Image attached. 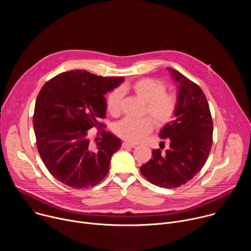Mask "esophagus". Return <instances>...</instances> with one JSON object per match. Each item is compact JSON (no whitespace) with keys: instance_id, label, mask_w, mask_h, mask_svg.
Returning a JSON list of instances; mask_svg holds the SVG:
<instances>
[{"instance_id":"1","label":"esophagus","mask_w":251,"mask_h":251,"mask_svg":"<svg viewBox=\"0 0 251 251\" xmlns=\"http://www.w3.org/2000/svg\"><path fill=\"white\" fill-rule=\"evenodd\" d=\"M122 147L123 148H135L136 145L135 144H131L129 142H123L122 143Z\"/></svg>"}]
</instances>
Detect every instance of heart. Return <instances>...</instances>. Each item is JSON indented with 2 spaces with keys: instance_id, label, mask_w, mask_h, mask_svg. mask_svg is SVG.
Returning <instances> with one entry per match:
<instances>
[{
  "instance_id": "obj_1",
  "label": "heart",
  "mask_w": 251,
  "mask_h": 251,
  "mask_svg": "<svg viewBox=\"0 0 251 251\" xmlns=\"http://www.w3.org/2000/svg\"><path fill=\"white\" fill-rule=\"evenodd\" d=\"M127 89V87H123ZM121 87L114 88L106 98V109L111 115L118 116L121 113L124 90ZM133 92L146 103L145 113L152 119L155 125L163 127L170 123L177 110V98L175 94L166 92L164 82L155 78H143L131 85ZM115 133L122 139L137 143L153 130V123L148 117L141 119L124 118L115 125Z\"/></svg>"
}]
</instances>
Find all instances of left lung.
I'll return each mask as SVG.
<instances>
[{"mask_svg":"<svg viewBox=\"0 0 251 251\" xmlns=\"http://www.w3.org/2000/svg\"><path fill=\"white\" fill-rule=\"evenodd\" d=\"M178 82L176 119L160 132L170 142L163 151L154 149L152 159L140 168L147 180L161 188H177L191 181L203 167L212 145V119L201 88L176 69L168 67ZM164 144V143H163Z\"/></svg>","mask_w":251,"mask_h":251,"instance_id":"left-lung-1","label":"left lung"}]
</instances>
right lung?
<instances>
[{
  "instance_id": "1",
  "label": "right lung",
  "mask_w": 251,
  "mask_h": 251,
  "mask_svg": "<svg viewBox=\"0 0 251 251\" xmlns=\"http://www.w3.org/2000/svg\"><path fill=\"white\" fill-rule=\"evenodd\" d=\"M124 77H103L85 70L59 74L42 87L32 117L40 156L57 181L73 189L96 186L108 174L112 155L121 141L105 129L96 146L90 128H105L104 94Z\"/></svg>"
}]
</instances>
